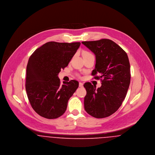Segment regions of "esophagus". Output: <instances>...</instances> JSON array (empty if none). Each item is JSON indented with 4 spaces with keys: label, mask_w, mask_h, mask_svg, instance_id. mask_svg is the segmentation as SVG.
<instances>
[{
    "label": "esophagus",
    "mask_w": 155,
    "mask_h": 155,
    "mask_svg": "<svg viewBox=\"0 0 155 155\" xmlns=\"http://www.w3.org/2000/svg\"><path fill=\"white\" fill-rule=\"evenodd\" d=\"M79 87H83V85H84V84L82 82H79Z\"/></svg>",
    "instance_id": "34e87169"
}]
</instances>
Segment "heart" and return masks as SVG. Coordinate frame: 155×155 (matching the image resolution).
<instances>
[{
	"label": "heart",
	"instance_id": "obj_1",
	"mask_svg": "<svg viewBox=\"0 0 155 155\" xmlns=\"http://www.w3.org/2000/svg\"><path fill=\"white\" fill-rule=\"evenodd\" d=\"M82 54H83V57H85V56H88V55H92L90 52H89L88 51H84Z\"/></svg>",
	"mask_w": 155,
	"mask_h": 155
}]
</instances>
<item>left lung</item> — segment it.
Listing matches in <instances>:
<instances>
[{
    "label": "left lung",
    "mask_w": 155,
    "mask_h": 155,
    "mask_svg": "<svg viewBox=\"0 0 155 155\" xmlns=\"http://www.w3.org/2000/svg\"><path fill=\"white\" fill-rule=\"evenodd\" d=\"M95 55L96 63L92 75L101 79V86L86 82L84 87L85 110L96 118H104L113 114L124 100L131 80L130 64L125 51L113 41L102 39L82 42ZM100 73V77L96 76Z\"/></svg>",
    "instance_id": "1"
}]
</instances>
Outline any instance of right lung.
I'll list each match as a JSON object with an SVG mask.
<instances>
[{"mask_svg": "<svg viewBox=\"0 0 155 155\" xmlns=\"http://www.w3.org/2000/svg\"><path fill=\"white\" fill-rule=\"evenodd\" d=\"M80 42H49L29 58L26 69L25 90L29 102L39 115L56 119L66 110L68 101L79 87L75 80L61 85L58 73L66 67Z\"/></svg>", "mask_w": 155, "mask_h": 155, "instance_id": "1", "label": "right lung"}]
</instances>
